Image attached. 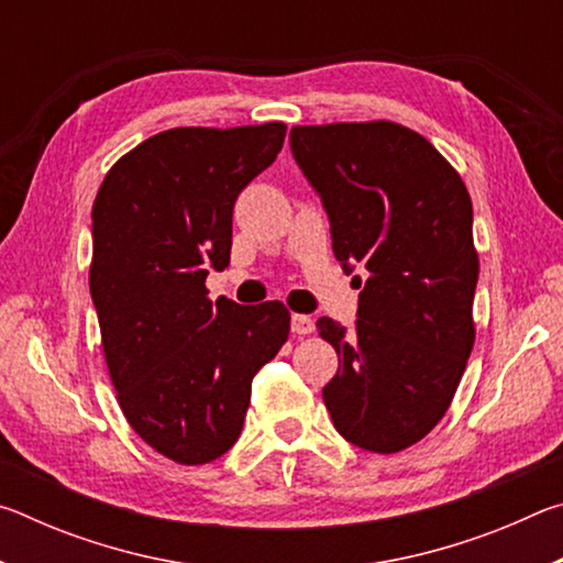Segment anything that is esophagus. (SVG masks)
Instances as JSON below:
<instances>
[{
    "label": "esophagus",
    "instance_id": "34e87169",
    "mask_svg": "<svg viewBox=\"0 0 563 563\" xmlns=\"http://www.w3.org/2000/svg\"><path fill=\"white\" fill-rule=\"evenodd\" d=\"M290 330L295 335H310V332L316 330V322H312L310 316H298V312H295L290 318Z\"/></svg>",
    "mask_w": 563,
    "mask_h": 563
}]
</instances>
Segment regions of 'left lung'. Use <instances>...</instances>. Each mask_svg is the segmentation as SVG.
Segmentation results:
<instances>
[{"instance_id":"obj_1","label":"left lung","mask_w":563,"mask_h":563,"mask_svg":"<svg viewBox=\"0 0 563 563\" xmlns=\"http://www.w3.org/2000/svg\"><path fill=\"white\" fill-rule=\"evenodd\" d=\"M290 148L335 258L367 271L355 330L318 320L340 357L322 399L347 442L402 452L450 409L474 347L472 198L430 141L393 121L295 126Z\"/></svg>"}]
</instances>
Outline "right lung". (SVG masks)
<instances>
[{
    "label": "right lung",
    "mask_w": 563,
    "mask_h": 563,
    "mask_svg": "<svg viewBox=\"0 0 563 563\" xmlns=\"http://www.w3.org/2000/svg\"><path fill=\"white\" fill-rule=\"evenodd\" d=\"M285 123L168 129L121 156L91 208L89 288L126 422L158 454L206 464L243 430L251 385L285 345L278 300H208L231 263L233 206L280 154Z\"/></svg>",
    "instance_id": "right-lung-1"
}]
</instances>
